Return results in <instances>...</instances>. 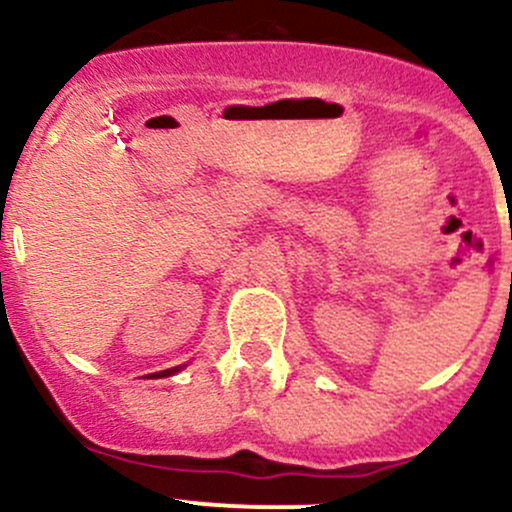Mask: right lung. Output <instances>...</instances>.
Returning <instances> with one entry per match:
<instances>
[{
  "instance_id": "right-lung-1",
  "label": "right lung",
  "mask_w": 512,
  "mask_h": 512,
  "mask_svg": "<svg viewBox=\"0 0 512 512\" xmlns=\"http://www.w3.org/2000/svg\"><path fill=\"white\" fill-rule=\"evenodd\" d=\"M174 372H179V367H174V370H162V372H157V375H152V377H169V375H174Z\"/></svg>"
}]
</instances>
